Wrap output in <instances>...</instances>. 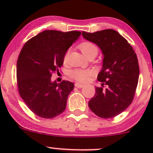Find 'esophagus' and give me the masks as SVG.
I'll return each instance as SVG.
<instances>
[{"label":"esophagus","mask_w":153,"mask_h":153,"mask_svg":"<svg viewBox=\"0 0 153 153\" xmlns=\"http://www.w3.org/2000/svg\"><path fill=\"white\" fill-rule=\"evenodd\" d=\"M75 86L78 88H81L84 86L83 84H81V83H79V82H76V83L75 84Z\"/></svg>","instance_id":"obj_1"}]
</instances>
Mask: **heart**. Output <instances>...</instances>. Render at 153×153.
Returning <instances> with one entry per match:
<instances>
[{
    "label": "heart",
    "instance_id": "heart-1",
    "mask_svg": "<svg viewBox=\"0 0 153 153\" xmlns=\"http://www.w3.org/2000/svg\"><path fill=\"white\" fill-rule=\"evenodd\" d=\"M79 47H80L82 53L85 55V57H87V56L92 54L96 55L98 54V52H99L98 47L94 44L89 42H85L81 43ZM67 57H68V53L65 56V61L67 59ZM91 75H92V71H91L90 70L77 69L71 72L72 78L79 82H87Z\"/></svg>",
    "mask_w": 153,
    "mask_h": 153
}]
</instances>
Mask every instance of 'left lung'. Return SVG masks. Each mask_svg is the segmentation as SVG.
<instances>
[{"instance_id": "left-lung-1", "label": "left lung", "mask_w": 153, "mask_h": 153, "mask_svg": "<svg viewBox=\"0 0 153 153\" xmlns=\"http://www.w3.org/2000/svg\"><path fill=\"white\" fill-rule=\"evenodd\" d=\"M82 35L101 49L103 58L98 80L102 87H96L95 96L88 106L98 117H114L124 111L132 102L138 83L140 68L137 54L117 31L113 29L87 33ZM106 84L107 87L103 88Z\"/></svg>"}]
</instances>
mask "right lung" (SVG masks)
Segmentation results:
<instances>
[{
  "label": "right lung",
  "mask_w": 153,
  "mask_h": 153,
  "mask_svg": "<svg viewBox=\"0 0 153 153\" xmlns=\"http://www.w3.org/2000/svg\"><path fill=\"white\" fill-rule=\"evenodd\" d=\"M81 34L80 31L46 30L26 42L16 65L18 90L33 113L45 119L62 114L74 88L73 82L52 81V73L62 65L65 53Z\"/></svg>",
  "instance_id": "add662e5"
}]
</instances>
